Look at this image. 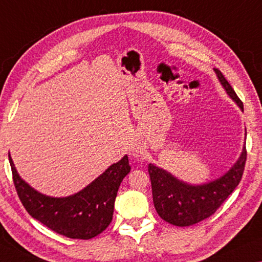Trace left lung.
<instances>
[{
	"label": "left lung",
	"mask_w": 262,
	"mask_h": 262,
	"mask_svg": "<svg viewBox=\"0 0 262 262\" xmlns=\"http://www.w3.org/2000/svg\"><path fill=\"white\" fill-rule=\"evenodd\" d=\"M219 80L232 99L244 110V104L233 90L231 84L219 69H214ZM247 159L246 147L238 162L221 178L208 184L192 186L179 182L170 173L148 165L152 196L158 215L174 226H191L214 214L228 195L235 190L243 178Z\"/></svg>",
	"instance_id": "obj_1"
}]
</instances>
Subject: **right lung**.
Instances as JSON below:
<instances>
[{
    "mask_svg": "<svg viewBox=\"0 0 262 262\" xmlns=\"http://www.w3.org/2000/svg\"><path fill=\"white\" fill-rule=\"evenodd\" d=\"M8 157L16 192L26 211L51 231L71 239L88 240L105 231L114 215L119 185L131 170L125 156L83 191L68 198H50L24 183L9 154Z\"/></svg>",
    "mask_w": 262,
    "mask_h": 262,
    "instance_id": "obj_1",
    "label": "right lung"
}]
</instances>
